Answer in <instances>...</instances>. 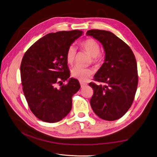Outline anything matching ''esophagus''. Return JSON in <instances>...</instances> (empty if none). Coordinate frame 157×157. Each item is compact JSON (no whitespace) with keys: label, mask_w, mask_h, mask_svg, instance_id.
Masks as SVG:
<instances>
[{"label":"esophagus","mask_w":157,"mask_h":157,"mask_svg":"<svg viewBox=\"0 0 157 157\" xmlns=\"http://www.w3.org/2000/svg\"><path fill=\"white\" fill-rule=\"evenodd\" d=\"M80 85H81V87H83V86L87 85V83H84V82H82V81H80Z\"/></svg>","instance_id":"esophagus-1"}]
</instances>
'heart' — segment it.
Listing matches in <instances>:
<instances>
[{"instance_id": "obj_1", "label": "heart", "mask_w": 157, "mask_h": 157, "mask_svg": "<svg viewBox=\"0 0 157 157\" xmlns=\"http://www.w3.org/2000/svg\"><path fill=\"white\" fill-rule=\"evenodd\" d=\"M81 48L86 51L92 58V62L96 63L100 59V47L99 44L92 38H88L80 44ZM76 49L72 45L70 46L67 52V61L69 64H72L76 59ZM92 70L90 68H85L75 66L71 70L72 76L80 81H86L92 74Z\"/></svg>"}]
</instances>
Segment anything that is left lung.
Returning <instances> with one entry per match:
<instances>
[{
    "label": "left lung",
    "mask_w": 157,
    "mask_h": 157,
    "mask_svg": "<svg viewBox=\"0 0 157 157\" xmlns=\"http://www.w3.org/2000/svg\"><path fill=\"white\" fill-rule=\"evenodd\" d=\"M98 40L105 51V62L90 83L94 94L90 105L98 117L106 121L120 119L131 107L138 84L137 65L132 49L113 33L91 29L86 33Z\"/></svg>",
    "instance_id": "obj_1"
}]
</instances>
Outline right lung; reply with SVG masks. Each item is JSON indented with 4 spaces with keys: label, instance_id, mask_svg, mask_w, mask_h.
I'll return each mask as SVG.
<instances>
[{
    "label": "right lung",
    "instance_id": "add662e5",
    "mask_svg": "<svg viewBox=\"0 0 157 157\" xmlns=\"http://www.w3.org/2000/svg\"><path fill=\"white\" fill-rule=\"evenodd\" d=\"M82 34L79 30L49 33L24 54L20 65L23 92L31 112L41 121L56 122L71 110L72 97L81 86L78 79L70 78L67 52ZM65 80L67 84L57 86Z\"/></svg>",
    "mask_w": 157,
    "mask_h": 157
}]
</instances>
